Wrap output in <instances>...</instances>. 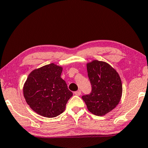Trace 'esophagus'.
<instances>
[{"instance_id": "obj_1", "label": "esophagus", "mask_w": 148, "mask_h": 148, "mask_svg": "<svg viewBox=\"0 0 148 148\" xmlns=\"http://www.w3.org/2000/svg\"><path fill=\"white\" fill-rule=\"evenodd\" d=\"M74 94L76 95V96H80V94H81V91L80 90H78L74 92Z\"/></svg>"}]
</instances>
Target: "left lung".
<instances>
[{
    "mask_svg": "<svg viewBox=\"0 0 148 148\" xmlns=\"http://www.w3.org/2000/svg\"><path fill=\"white\" fill-rule=\"evenodd\" d=\"M88 77L91 84L90 94L82 96L89 112L103 116L114 109L122 95L119 74L104 61L93 60L87 63Z\"/></svg>",
    "mask_w": 148,
    "mask_h": 148,
    "instance_id": "8db88e82",
    "label": "left lung"
}]
</instances>
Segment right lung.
Returning a JSON list of instances; mask_svg holds the SVG:
<instances>
[{"label":"right lung","mask_w":148,"mask_h":148,"mask_svg":"<svg viewBox=\"0 0 148 148\" xmlns=\"http://www.w3.org/2000/svg\"><path fill=\"white\" fill-rule=\"evenodd\" d=\"M62 70L61 66L50 63L33 70L24 83L26 102L39 115L51 118L65 111L73 93L61 78Z\"/></svg>","instance_id":"right-lung-1"}]
</instances>
